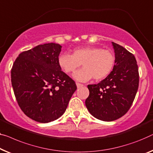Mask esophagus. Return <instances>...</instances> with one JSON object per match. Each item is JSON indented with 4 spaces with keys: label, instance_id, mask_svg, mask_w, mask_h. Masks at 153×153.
Returning <instances> with one entry per match:
<instances>
[{
    "label": "esophagus",
    "instance_id": "esophagus-1",
    "mask_svg": "<svg viewBox=\"0 0 153 153\" xmlns=\"http://www.w3.org/2000/svg\"><path fill=\"white\" fill-rule=\"evenodd\" d=\"M76 85H77V88H79V87H81V86H82L83 84H80V83H78V82H76Z\"/></svg>",
    "mask_w": 153,
    "mask_h": 153
}]
</instances>
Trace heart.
Masks as SVG:
<instances>
[{
  "label": "heart",
  "instance_id": "b5f03b06",
  "mask_svg": "<svg viewBox=\"0 0 153 153\" xmlns=\"http://www.w3.org/2000/svg\"><path fill=\"white\" fill-rule=\"evenodd\" d=\"M58 65L66 74L76 71L82 65V69L74 74L77 81L86 82L93 77L102 80L112 72L115 64V54L108 49L100 47H86L74 50L72 55L61 53Z\"/></svg>",
  "mask_w": 153,
  "mask_h": 153
}]
</instances>
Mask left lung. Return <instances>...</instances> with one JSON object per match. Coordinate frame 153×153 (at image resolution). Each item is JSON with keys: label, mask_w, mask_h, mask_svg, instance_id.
<instances>
[{"label": "left lung", "mask_w": 153, "mask_h": 153, "mask_svg": "<svg viewBox=\"0 0 153 153\" xmlns=\"http://www.w3.org/2000/svg\"><path fill=\"white\" fill-rule=\"evenodd\" d=\"M115 64L112 72L97 84H89L85 104L97 119L111 122L126 114L133 104L139 86V71L133 53L112 42Z\"/></svg>", "instance_id": "obj_1"}]
</instances>
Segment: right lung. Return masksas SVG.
Instances as JSON below:
<instances>
[{
	"instance_id": "1",
	"label": "right lung",
	"mask_w": 153,
	"mask_h": 153,
	"mask_svg": "<svg viewBox=\"0 0 153 153\" xmlns=\"http://www.w3.org/2000/svg\"><path fill=\"white\" fill-rule=\"evenodd\" d=\"M61 48L53 42L38 45L18 55L11 69L18 105L36 122L48 123L61 117L77 89L76 82L58 65Z\"/></svg>"
}]
</instances>
